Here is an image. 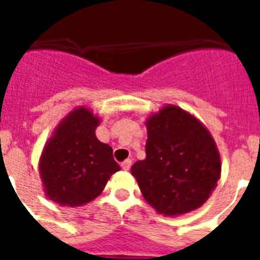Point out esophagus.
I'll list each match as a JSON object with an SVG mask.
<instances>
[{"label":"esophagus","instance_id":"obj_1","mask_svg":"<svg viewBox=\"0 0 260 260\" xmlns=\"http://www.w3.org/2000/svg\"><path fill=\"white\" fill-rule=\"evenodd\" d=\"M131 166H132V160H131V159H125L124 162H121L122 170H129Z\"/></svg>","mask_w":260,"mask_h":260}]
</instances>
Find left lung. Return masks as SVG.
<instances>
[{"mask_svg": "<svg viewBox=\"0 0 260 260\" xmlns=\"http://www.w3.org/2000/svg\"><path fill=\"white\" fill-rule=\"evenodd\" d=\"M147 132V158L131 169L143 197L167 216L200 208L221 173L220 155L209 132L178 106H166L151 116Z\"/></svg>", "mask_w": 260, "mask_h": 260, "instance_id": "8db88e82", "label": "left lung"}]
</instances>
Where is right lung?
<instances>
[{"label": "right lung", "mask_w": 260, "mask_h": 260, "mask_svg": "<svg viewBox=\"0 0 260 260\" xmlns=\"http://www.w3.org/2000/svg\"><path fill=\"white\" fill-rule=\"evenodd\" d=\"M98 118L89 109L71 112L47 143L40 174L47 197L60 205L79 206L101 194L120 170L112 147L95 138Z\"/></svg>", "instance_id": "obj_1"}]
</instances>
